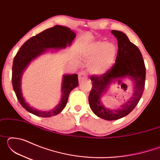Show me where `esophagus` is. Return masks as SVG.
Listing matches in <instances>:
<instances>
[{
	"instance_id": "esophagus-1",
	"label": "esophagus",
	"mask_w": 160,
	"mask_h": 160,
	"mask_svg": "<svg viewBox=\"0 0 160 160\" xmlns=\"http://www.w3.org/2000/svg\"><path fill=\"white\" fill-rule=\"evenodd\" d=\"M78 79H79L80 82H82V81L88 79V75H87L85 71H80L78 73Z\"/></svg>"
}]
</instances>
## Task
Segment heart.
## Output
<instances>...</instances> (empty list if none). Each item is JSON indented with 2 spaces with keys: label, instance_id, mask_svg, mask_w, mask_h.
Returning <instances> with one entry per match:
<instances>
[{
  "label": "heart",
  "instance_id": "heart-1",
  "mask_svg": "<svg viewBox=\"0 0 160 160\" xmlns=\"http://www.w3.org/2000/svg\"><path fill=\"white\" fill-rule=\"evenodd\" d=\"M118 48L112 42H93L87 44L82 53L84 60L89 61L88 69L91 73L101 75L109 70L114 64Z\"/></svg>",
  "mask_w": 160,
  "mask_h": 160
}]
</instances>
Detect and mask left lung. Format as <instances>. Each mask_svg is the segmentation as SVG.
Here are the masks:
<instances>
[{"instance_id":"obj_1","label":"left lung","mask_w":160,"mask_h":160,"mask_svg":"<svg viewBox=\"0 0 160 160\" xmlns=\"http://www.w3.org/2000/svg\"><path fill=\"white\" fill-rule=\"evenodd\" d=\"M112 34L117 39L118 54L115 64L109 70L102 75H92V88L89 95V104L96 116L107 121H114L124 117L131 113L136 107L142 95L145 82V66L141 52L136 46L130 42L123 32L112 30ZM128 78L133 82L132 97L118 109H109L105 107L101 101L102 96L106 93L113 83L122 82L123 79ZM124 90H126L127 86Z\"/></svg>"}]
</instances>
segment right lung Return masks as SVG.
<instances>
[{
  "label": "right lung",
  "instance_id": "right-lung-1",
  "mask_svg": "<svg viewBox=\"0 0 160 160\" xmlns=\"http://www.w3.org/2000/svg\"><path fill=\"white\" fill-rule=\"evenodd\" d=\"M76 33L69 28L56 25L41 33L32 37L20 47L13 60L12 70V82L13 90L20 104L29 113L40 117H51L61 113L66 107L69 94L78 86L77 74L63 75L61 84V99L57 106L53 109L43 111L37 109L26 102L22 92V77L23 72L32 61L50 49L52 52L66 48L72 44Z\"/></svg>",
  "mask_w": 160,
  "mask_h": 160
}]
</instances>
